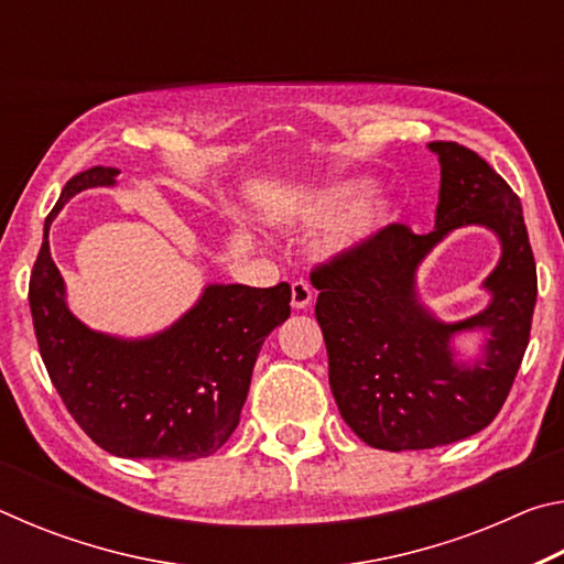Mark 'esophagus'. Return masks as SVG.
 Returning <instances> with one entry per match:
<instances>
[{
  "mask_svg": "<svg viewBox=\"0 0 564 564\" xmlns=\"http://www.w3.org/2000/svg\"><path fill=\"white\" fill-rule=\"evenodd\" d=\"M313 301V291L305 281H293L291 283V305L295 311H305Z\"/></svg>",
  "mask_w": 564,
  "mask_h": 564,
  "instance_id": "1",
  "label": "esophagus"
}]
</instances>
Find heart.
Listing matches in <instances>:
<instances>
[{"label": "heart", "instance_id": "b5f03b06", "mask_svg": "<svg viewBox=\"0 0 564 564\" xmlns=\"http://www.w3.org/2000/svg\"><path fill=\"white\" fill-rule=\"evenodd\" d=\"M368 194L366 181H352L338 188L336 194L328 196L326 202L313 206L311 212L291 221V234L313 238V236L338 235L340 248H352L362 241H368L370 236L378 234L380 228L393 221L395 208L388 198H380L376 204H368L366 208L356 212L360 198Z\"/></svg>", "mask_w": 564, "mask_h": 564}]
</instances>
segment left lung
I'll use <instances>...</instances> for the list:
<instances>
[{
  "label": "left lung",
  "instance_id": "left-lung-1",
  "mask_svg": "<svg viewBox=\"0 0 564 564\" xmlns=\"http://www.w3.org/2000/svg\"><path fill=\"white\" fill-rule=\"evenodd\" d=\"M427 149L441 161L433 231L417 236L390 224L311 273L340 415L362 443L390 453L463 441L492 423L518 376L538 301L518 194L475 151L455 141ZM463 225L488 227L503 253L484 282L491 303L445 324L419 301L414 275L424 256ZM463 332L484 333L473 361L456 360L454 338Z\"/></svg>",
  "mask_w": 564,
  "mask_h": 564
}]
</instances>
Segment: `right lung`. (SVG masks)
<instances>
[{"instance_id": "add662e5", "label": "right lung", "mask_w": 564, "mask_h": 564, "mask_svg": "<svg viewBox=\"0 0 564 564\" xmlns=\"http://www.w3.org/2000/svg\"><path fill=\"white\" fill-rule=\"evenodd\" d=\"M119 169L91 166L66 181L44 221L30 279L36 343L56 393L94 443L119 457L198 460L241 420L251 373L269 333L291 316V285L208 283L169 328L119 338L89 328L66 305L50 251V226L84 188L113 186Z\"/></svg>"}]
</instances>
